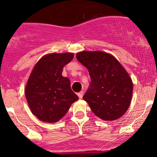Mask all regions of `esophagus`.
Returning a JSON list of instances; mask_svg holds the SVG:
<instances>
[{
	"mask_svg": "<svg viewBox=\"0 0 157 157\" xmlns=\"http://www.w3.org/2000/svg\"><path fill=\"white\" fill-rule=\"evenodd\" d=\"M83 95H84V92H83V91H81V92H79V93H78V96L79 99H82Z\"/></svg>",
	"mask_w": 157,
	"mask_h": 157,
	"instance_id": "34e87169",
	"label": "esophagus"
}]
</instances>
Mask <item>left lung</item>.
<instances>
[{
	"mask_svg": "<svg viewBox=\"0 0 157 157\" xmlns=\"http://www.w3.org/2000/svg\"><path fill=\"white\" fill-rule=\"evenodd\" d=\"M76 58L87 67L91 78L83 100L102 120L120 118L130 106L133 91L125 69L113 56L102 51H82Z\"/></svg>",
	"mask_w": 157,
	"mask_h": 157,
	"instance_id": "8db88e82",
	"label": "left lung"
}]
</instances>
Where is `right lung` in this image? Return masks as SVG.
I'll return each mask as SVG.
<instances>
[{
    "label": "right lung",
    "instance_id": "add662e5",
    "mask_svg": "<svg viewBox=\"0 0 157 157\" xmlns=\"http://www.w3.org/2000/svg\"><path fill=\"white\" fill-rule=\"evenodd\" d=\"M74 57L71 53L45 55L36 63L29 78L25 94L32 113L39 120L58 121L78 96L71 90L63 67Z\"/></svg>",
    "mask_w": 157,
    "mask_h": 157
}]
</instances>
